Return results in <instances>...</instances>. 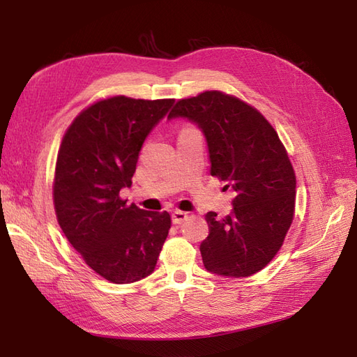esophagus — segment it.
I'll use <instances>...</instances> for the list:
<instances>
[{
	"mask_svg": "<svg viewBox=\"0 0 357 357\" xmlns=\"http://www.w3.org/2000/svg\"><path fill=\"white\" fill-rule=\"evenodd\" d=\"M188 219V213L187 211H183V210H174L172 213V221L173 224H183L184 221H187Z\"/></svg>",
	"mask_w": 357,
	"mask_h": 357,
	"instance_id": "esophagus-1",
	"label": "esophagus"
}]
</instances>
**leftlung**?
Here are the masks:
<instances>
[{"label": "left lung", "mask_w": 357, "mask_h": 357, "mask_svg": "<svg viewBox=\"0 0 357 357\" xmlns=\"http://www.w3.org/2000/svg\"><path fill=\"white\" fill-rule=\"evenodd\" d=\"M172 118H187L201 128L211 176L236 193L229 216L206 215L204 267L229 278L255 275L276 256L293 222L296 176L284 144L255 107L219 90L179 100Z\"/></svg>", "instance_id": "8db88e82"}]
</instances>
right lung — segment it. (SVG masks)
Masks as SVG:
<instances>
[{"instance_id":"right-lung-1","label":"right lung","mask_w":357,"mask_h":357,"mask_svg":"<svg viewBox=\"0 0 357 357\" xmlns=\"http://www.w3.org/2000/svg\"><path fill=\"white\" fill-rule=\"evenodd\" d=\"M173 100L112 96L73 119L58 151L53 204L72 247L90 268L113 284L147 278L156 267L172 219L119 198L144 141Z\"/></svg>"}]
</instances>
